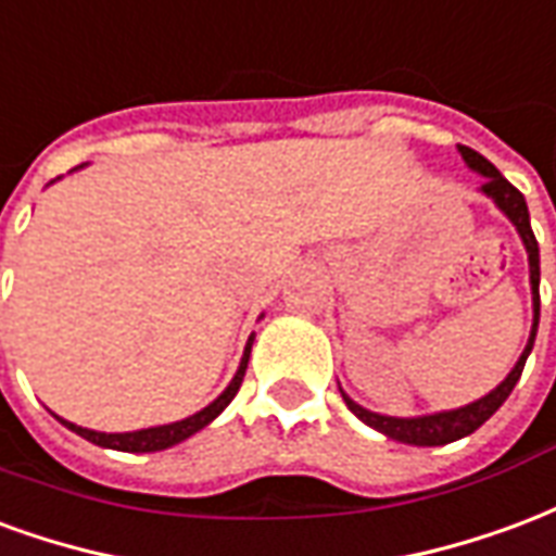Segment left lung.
Segmentation results:
<instances>
[{"instance_id":"obj_1","label":"left lung","mask_w":556,"mask_h":556,"mask_svg":"<svg viewBox=\"0 0 556 556\" xmlns=\"http://www.w3.org/2000/svg\"><path fill=\"white\" fill-rule=\"evenodd\" d=\"M462 160L471 165L473 172H480L485 177L483 180V192L492 198L494 204L504 210L506 216L513 218V225L518 228L525 245H528V257H530V287H533V331H530V340L521 358L513 367V372L506 376L504 382L494 388L492 394H485L483 400H477L471 406L456 408V412H441V415H427V417H384L376 415V412H367L358 403H352L350 396L343 394L346 406L358 420H364L367 427L379 429L384 432L388 439L403 441V444H417V447H439V444H450V441L465 439L471 435L473 429H480L489 420V417L504 406V400L513 394V388L521 379V370H525V362H528L530 350H533V340H536V326H539V242L533 237V228H530V213H528V201L525 194L518 192L516 186L506 180L504 174L494 168L492 162L485 160L483 153L477 150L465 148L462 144Z\"/></svg>"}]
</instances>
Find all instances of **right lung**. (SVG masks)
I'll list each match as a JSON object with an SVG mask.
<instances>
[{
	"instance_id": "add662e5",
	"label": "right lung",
	"mask_w": 556,
	"mask_h": 556,
	"mask_svg": "<svg viewBox=\"0 0 556 556\" xmlns=\"http://www.w3.org/2000/svg\"><path fill=\"white\" fill-rule=\"evenodd\" d=\"M249 355H251V340L249 346H245V355H242V362H239V370L233 376V382L228 384V391L218 396L216 403H210L204 412H198V415L186 417V420H177V424H168V427H153V429H139V432H94V429H83L71 424V420H62L64 427L73 429L76 435H83V439L94 441L100 447H112V450H127V453H153V450H165L172 447V444H180L184 439L194 435L198 429H204L213 417H218L225 412L230 400L237 396L239 384H242V376H245V367H249Z\"/></svg>"
}]
</instances>
